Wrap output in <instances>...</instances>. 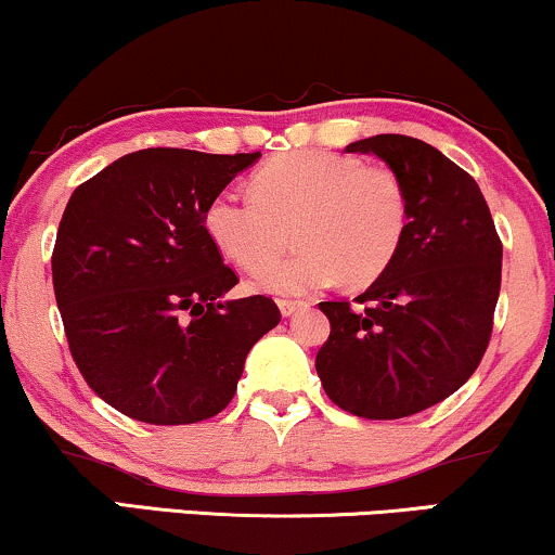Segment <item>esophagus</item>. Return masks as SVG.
<instances>
[{
  "label": "esophagus",
  "instance_id": "34e87169",
  "mask_svg": "<svg viewBox=\"0 0 555 555\" xmlns=\"http://www.w3.org/2000/svg\"><path fill=\"white\" fill-rule=\"evenodd\" d=\"M306 304L304 300H278V308H280V313L285 315V319H291V315H295L300 311V308H304Z\"/></svg>",
  "mask_w": 555,
  "mask_h": 555
}]
</instances>
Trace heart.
<instances>
[{
  "label": "heart",
  "mask_w": 555,
  "mask_h": 555,
  "mask_svg": "<svg viewBox=\"0 0 555 555\" xmlns=\"http://www.w3.org/2000/svg\"><path fill=\"white\" fill-rule=\"evenodd\" d=\"M298 223L305 247L271 255ZM206 232L229 260L251 272V287L308 295L344 283L362 287L390 268L408 232V196L387 168L357 157L300 150L262 165L255 193L224 189L206 208Z\"/></svg>",
  "instance_id": "b5f03b06"
}]
</instances>
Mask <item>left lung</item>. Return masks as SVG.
Segmentation results:
<instances>
[{
  "label": "left lung",
  "mask_w": 555,
  "mask_h": 555,
  "mask_svg": "<svg viewBox=\"0 0 555 555\" xmlns=\"http://www.w3.org/2000/svg\"><path fill=\"white\" fill-rule=\"evenodd\" d=\"M377 155L408 196V232L383 275L349 300H323L328 341L315 354L341 410L395 421L449 398L485 357L500 298L502 242L469 172L405 134L347 145Z\"/></svg>",
  "instance_id": "8db88e82"
}]
</instances>
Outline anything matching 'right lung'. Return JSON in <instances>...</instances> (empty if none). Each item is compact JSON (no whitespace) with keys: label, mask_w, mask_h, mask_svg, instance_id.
<instances>
[{"label":"right lung","mask_w":555,"mask_h":555,"mask_svg":"<svg viewBox=\"0 0 555 555\" xmlns=\"http://www.w3.org/2000/svg\"><path fill=\"white\" fill-rule=\"evenodd\" d=\"M260 153L150 147L78 185L53 249L68 347L93 392L129 418L185 426L236 392L249 349L280 323L206 232V208Z\"/></svg>","instance_id":"add662e5"}]
</instances>
